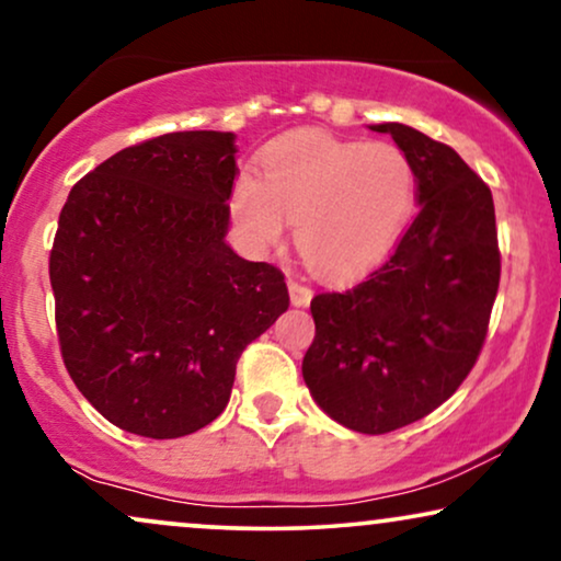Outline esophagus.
I'll return each mask as SVG.
<instances>
[{
	"mask_svg": "<svg viewBox=\"0 0 561 561\" xmlns=\"http://www.w3.org/2000/svg\"><path fill=\"white\" fill-rule=\"evenodd\" d=\"M289 300H293L297 308H305V305H310V300H313V289L300 279H289Z\"/></svg>",
	"mask_w": 561,
	"mask_h": 561,
	"instance_id": "esophagus-1",
	"label": "esophagus"
}]
</instances>
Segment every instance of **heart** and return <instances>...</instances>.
Masks as SVG:
<instances>
[{"instance_id":"obj_1","label":"heart","mask_w":561,"mask_h":561,"mask_svg":"<svg viewBox=\"0 0 561 561\" xmlns=\"http://www.w3.org/2000/svg\"><path fill=\"white\" fill-rule=\"evenodd\" d=\"M411 160L391 141H346L297 131L261 154V179L243 173L232 215L248 240L272 245L295 219L297 251L329 276H352L391 251L414 207Z\"/></svg>"}]
</instances>
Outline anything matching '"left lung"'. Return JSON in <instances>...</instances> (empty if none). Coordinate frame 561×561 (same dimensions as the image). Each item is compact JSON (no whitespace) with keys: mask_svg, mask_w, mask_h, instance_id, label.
Masks as SVG:
<instances>
[{"mask_svg":"<svg viewBox=\"0 0 561 561\" xmlns=\"http://www.w3.org/2000/svg\"><path fill=\"white\" fill-rule=\"evenodd\" d=\"M407 152L414 222L363 282L310 302L302 378L331 420L386 435L458 391L484 346L500 287L492 191L460 154L403 124H375Z\"/></svg>","mask_w":561,"mask_h":561,"instance_id":"obj_1","label":"left lung"}]
</instances>
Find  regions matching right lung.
<instances>
[{"instance_id": "add662e5", "label": "right lung", "mask_w": 561, "mask_h": 561, "mask_svg": "<svg viewBox=\"0 0 561 561\" xmlns=\"http://www.w3.org/2000/svg\"><path fill=\"white\" fill-rule=\"evenodd\" d=\"M230 131L126 147L69 191L48 276L69 378L116 427L170 439L230 401L240 354L289 308L285 274L225 243Z\"/></svg>"}]
</instances>
